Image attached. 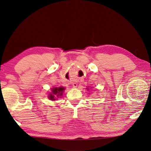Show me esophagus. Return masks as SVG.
<instances>
[{
	"instance_id": "1",
	"label": "esophagus",
	"mask_w": 151,
	"mask_h": 151,
	"mask_svg": "<svg viewBox=\"0 0 151 151\" xmlns=\"http://www.w3.org/2000/svg\"><path fill=\"white\" fill-rule=\"evenodd\" d=\"M72 86H73V87H77V86H78V85H77L76 83H72Z\"/></svg>"
}]
</instances>
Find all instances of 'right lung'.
Masks as SVG:
<instances>
[{
    "instance_id": "add662e5",
    "label": "right lung",
    "mask_w": 151,
    "mask_h": 151,
    "mask_svg": "<svg viewBox=\"0 0 151 151\" xmlns=\"http://www.w3.org/2000/svg\"><path fill=\"white\" fill-rule=\"evenodd\" d=\"M64 90V88L60 87H55L52 88V93L49 94V99L52 101H55L56 99L55 97H58L60 96Z\"/></svg>"
}]
</instances>
